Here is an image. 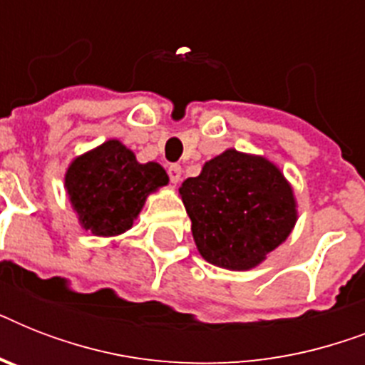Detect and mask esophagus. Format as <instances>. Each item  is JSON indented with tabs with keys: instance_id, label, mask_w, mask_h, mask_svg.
Here are the masks:
<instances>
[{
	"instance_id": "esophagus-1",
	"label": "esophagus",
	"mask_w": 365,
	"mask_h": 365,
	"mask_svg": "<svg viewBox=\"0 0 365 365\" xmlns=\"http://www.w3.org/2000/svg\"><path fill=\"white\" fill-rule=\"evenodd\" d=\"M168 178L172 183H178L182 180V166L180 165H170L168 166Z\"/></svg>"
}]
</instances>
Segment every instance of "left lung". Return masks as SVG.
<instances>
[{
    "mask_svg": "<svg viewBox=\"0 0 365 365\" xmlns=\"http://www.w3.org/2000/svg\"><path fill=\"white\" fill-rule=\"evenodd\" d=\"M191 233L208 263L231 271L259 265L297 220L294 191L271 160L227 149L180 187Z\"/></svg>",
    "mask_w": 365,
    "mask_h": 365,
    "instance_id": "8db88e82",
    "label": "left lung"
}]
</instances>
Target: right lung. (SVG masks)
<instances>
[{
    "mask_svg": "<svg viewBox=\"0 0 365 365\" xmlns=\"http://www.w3.org/2000/svg\"><path fill=\"white\" fill-rule=\"evenodd\" d=\"M166 183L163 166L140 165L119 140L77 157L66 172V189L79 223L98 237L130 229L148 195Z\"/></svg>",
    "mask_w": 365,
    "mask_h": 365,
    "instance_id": "obj_1",
    "label": "right lung"
}]
</instances>
